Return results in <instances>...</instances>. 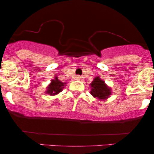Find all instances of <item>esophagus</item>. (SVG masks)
Instances as JSON below:
<instances>
[{"label": "esophagus", "mask_w": 154, "mask_h": 154, "mask_svg": "<svg viewBox=\"0 0 154 154\" xmlns=\"http://www.w3.org/2000/svg\"><path fill=\"white\" fill-rule=\"evenodd\" d=\"M76 79H77V80H82V77H81V76H77V77H76Z\"/></svg>", "instance_id": "obj_1"}]
</instances>
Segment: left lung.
I'll return each instance as SVG.
<instances>
[{
    "label": "left lung",
    "mask_w": 154,
    "mask_h": 154,
    "mask_svg": "<svg viewBox=\"0 0 154 154\" xmlns=\"http://www.w3.org/2000/svg\"><path fill=\"white\" fill-rule=\"evenodd\" d=\"M91 94L100 100H106L111 94V89L105 84V82L99 77H95L91 84Z\"/></svg>",
    "instance_id": "left-lung-1"
}]
</instances>
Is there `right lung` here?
Here are the masks:
<instances>
[{"label":"right lung","instance_id":"add662e5","mask_svg":"<svg viewBox=\"0 0 154 154\" xmlns=\"http://www.w3.org/2000/svg\"><path fill=\"white\" fill-rule=\"evenodd\" d=\"M65 85H66V83L61 82V81L58 79V77H56L54 79L51 80V84L47 88L46 93L50 95H57L60 92L62 91L63 86Z\"/></svg>","mask_w":154,"mask_h":154}]
</instances>
